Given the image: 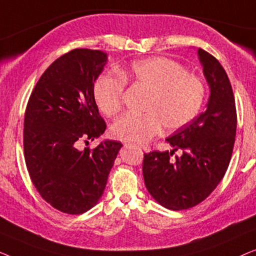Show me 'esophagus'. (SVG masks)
Instances as JSON below:
<instances>
[{
	"instance_id": "obj_1",
	"label": "esophagus",
	"mask_w": 256,
	"mask_h": 256,
	"mask_svg": "<svg viewBox=\"0 0 256 256\" xmlns=\"http://www.w3.org/2000/svg\"><path fill=\"white\" fill-rule=\"evenodd\" d=\"M140 148H142L146 152H150V148H149L148 146H140Z\"/></svg>"
}]
</instances>
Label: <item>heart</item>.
Wrapping results in <instances>:
<instances>
[{"instance_id":"1","label":"heart","mask_w":256,"mask_h":256,"mask_svg":"<svg viewBox=\"0 0 256 256\" xmlns=\"http://www.w3.org/2000/svg\"><path fill=\"white\" fill-rule=\"evenodd\" d=\"M148 93L143 115H126L112 126V135L124 142H148L160 130H178L194 121L205 101V86L198 76L188 73L180 62L152 57L132 62L122 76L104 73L93 85V98L106 116L122 110L127 82Z\"/></svg>"}]
</instances>
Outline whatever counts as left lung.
Returning a JSON list of instances; mask_svg holds the SVG:
<instances>
[{
    "instance_id": "1",
    "label": "left lung",
    "mask_w": 256,
    "mask_h": 256,
    "mask_svg": "<svg viewBox=\"0 0 256 256\" xmlns=\"http://www.w3.org/2000/svg\"><path fill=\"white\" fill-rule=\"evenodd\" d=\"M198 56L211 93L208 108L166 138L172 152L154 150L143 157L146 190L172 211L194 208L212 194L225 176L236 141V100L228 76L211 54L198 48ZM177 150L182 155L171 159Z\"/></svg>"
}]
</instances>
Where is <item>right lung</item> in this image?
Returning a JSON list of instances; mask_svg holds the SVG:
<instances>
[{
	"label": "right lung",
	"mask_w": 256,
	"mask_h": 256,
	"mask_svg": "<svg viewBox=\"0 0 256 256\" xmlns=\"http://www.w3.org/2000/svg\"><path fill=\"white\" fill-rule=\"evenodd\" d=\"M107 54L74 48L52 62L38 80L24 115V158L31 182L48 204L82 214L106 188L121 142H101L79 150V143L104 134L106 122L93 98V85Z\"/></svg>",
	"instance_id": "obj_1"
}]
</instances>
